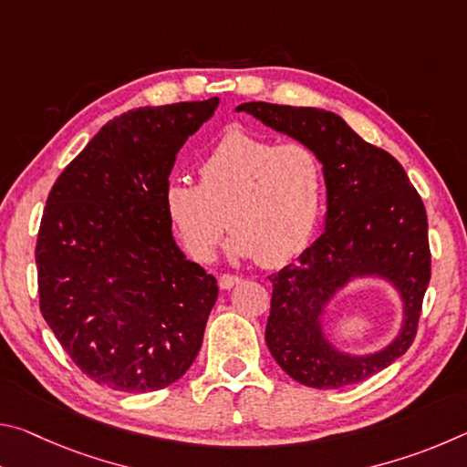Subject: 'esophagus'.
Here are the masks:
<instances>
[{
	"label": "esophagus",
	"mask_w": 467,
	"mask_h": 467,
	"mask_svg": "<svg viewBox=\"0 0 467 467\" xmlns=\"http://www.w3.org/2000/svg\"><path fill=\"white\" fill-rule=\"evenodd\" d=\"M243 280L239 278V275H231V274H223L220 275V280H218V284H220V288L223 290H231V288H234L236 284H241Z\"/></svg>",
	"instance_id": "obj_1"
}]
</instances>
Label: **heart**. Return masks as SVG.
I'll return each instance as SVG.
<instances>
[{"instance_id": "obj_1", "label": "heart", "mask_w": 467, "mask_h": 467, "mask_svg": "<svg viewBox=\"0 0 467 467\" xmlns=\"http://www.w3.org/2000/svg\"><path fill=\"white\" fill-rule=\"evenodd\" d=\"M319 156L300 141L275 144L231 131L200 164V185L171 179L164 210L189 255L210 262L226 231L228 253L267 267L298 255L323 208Z\"/></svg>"}]
</instances>
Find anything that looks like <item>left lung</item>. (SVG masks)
Returning <instances> with one entry per match:
<instances>
[{"label": "left lung", "instance_id": "obj_1", "mask_svg": "<svg viewBox=\"0 0 467 467\" xmlns=\"http://www.w3.org/2000/svg\"><path fill=\"white\" fill-rule=\"evenodd\" d=\"M236 110L309 146L326 181L323 234L298 262L272 275L265 344L275 362L315 389L360 383L389 367L414 342L431 280L429 220L406 171L370 146L342 117L315 107L243 102ZM383 279L402 300L399 336L381 351L352 355L330 342L325 311L354 279Z\"/></svg>", "mask_w": 467, "mask_h": 467}]
</instances>
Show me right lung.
I'll list each match as a JSON object with an SVG mask.
<instances>
[{
	"mask_svg": "<svg viewBox=\"0 0 467 467\" xmlns=\"http://www.w3.org/2000/svg\"><path fill=\"white\" fill-rule=\"evenodd\" d=\"M218 102L115 117L47 197L35 253L41 313L82 373L110 389H162L202 348L218 282L172 239L164 189Z\"/></svg>",
	"mask_w": 467,
	"mask_h": 467,
	"instance_id": "1",
	"label": "right lung"
}]
</instances>
